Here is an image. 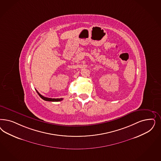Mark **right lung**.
<instances>
[{"instance_id":"obj_1","label":"right lung","mask_w":161,"mask_h":161,"mask_svg":"<svg viewBox=\"0 0 161 161\" xmlns=\"http://www.w3.org/2000/svg\"><path fill=\"white\" fill-rule=\"evenodd\" d=\"M36 92L38 94V95L42 98V99H44V101H52V102H58V101H62L63 98H47V97H44V96H42L40 93H39L37 91Z\"/></svg>"}]
</instances>
